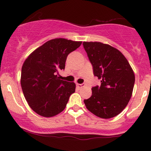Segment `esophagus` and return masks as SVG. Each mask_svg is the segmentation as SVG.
I'll return each mask as SVG.
<instances>
[{"mask_svg":"<svg viewBox=\"0 0 151 151\" xmlns=\"http://www.w3.org/2000/svg\"><path fill=\"white\" fill-rule=\"evenodd\" d=\"M77 86L78 88H82L84 86V84H77Z\"/></svg>","mask_w":151,"mask_h":151,"instance_id":"34e87169","label":"esophagus"}]
</instances>
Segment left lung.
Returning <instances> with one entry per match:
<instances>
[{
    "label": "left lung",
    "instance_id": "1",
    "mask_svg": "<svg viewBox=\"0 0 151 151\" xmlns=\"http://www.w3.org/2000/svg\"><path fill=\"white\" fill-rule=\"evenodd\" d=\"M94 76L101 85L92 88V95L84 100L86 108L96 116L111 118L121 113L132 95L135 77L127 59L117 49L101 42L83 43Z\"/></svg>",
    "mask_w": 151,
    "mask_h": 151
}]
</instances>
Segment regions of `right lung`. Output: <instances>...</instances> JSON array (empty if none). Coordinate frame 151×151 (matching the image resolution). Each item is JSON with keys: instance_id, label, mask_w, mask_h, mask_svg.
<instances>
[{"instance_id": "obj_1", "label": "right lung", "mask_w": 151, "mask_h": 151, "mask_svg": "<svg viewBox=\"0 0 151 151\" xmlns=\"http://www.w3.org/2000/svg\"><path fill=\"white\" fill-rule=\"evenodd\" d=\"M82 42L65 39L48 41L25 60L21 71V87L32 109L43 117H52L66 107L75 92L74 83L60 80L59 70H64L67 56Z\"/></svg>"}]
</instances>
